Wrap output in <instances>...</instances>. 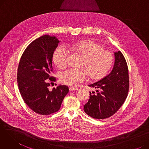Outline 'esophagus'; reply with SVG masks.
I'll return each mask as SVG.
<instances>
[{
	"instance_id": "1",
	"label": "esophagus",
	"mask_w": 149,
	"mask_h": 149,
	"mask_svg": "<svg viewBox=\"0 0 149 149\" xmlns=\"http://www.w3.org/2000/svg\"><path fill=\"white\" fill-rule=\"evenodd\" d=\"M79 90V88H75V87H70L69 88V91H78Z\"/></svg>"
}]
</instances>
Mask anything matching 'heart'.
Here are the masks:
<instances>
[{
	"mask_svg": "<svg viewBox=\"0 0 149 149\" xmlns=\"http://www.w3.org/2000/svg\"><path fill=\"white\" fill-rule=\"evenodd\" d=\"M70 48L84 58L82 68L84 69L78 70L70 68L63 72L60 74V80L65 84L77 86L86 81L89 75L93 79H101L107 74L113 64L112 54L103 49L100 45L93 41L74 43L70 45ZM69 56V51L67 47L60 45L54 52V63L59 68H64L68 64Z\"/></svg>",
	"mask_w": 149,
	"mask_h": 149,
	"instance_id": "obj_1",
	"label": "heart"
}]
</instances>
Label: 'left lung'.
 Here are the masks:
<instances>
[{"label":"left lung","instance_id":"1","mask_svg":"<svg viewBox=\"0 0 149 149\" xmlns=\"http://www.w3.org/2000/svg\"><path fill=\"white\" fill-rule=\"evenodd\" d=\"M115 63L111 73L101 80L89 84L97 89L90 92L88 103L84 105L86 113L95 119H105L113 115L126 100L129 87L127 63L121 51L114 52Z\"/></svg>","mask_w":149,"mask_h":149}]
</instances>
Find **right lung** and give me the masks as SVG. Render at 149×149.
I'll list each match as a JSON object with an SVG mask.
<instances>
[{"instance_id": "obj_1", "label": "right lung", "mask_w": 149, "mask_h": 149, "mask_svg": "<svg viewBox=\"0 0 149 149\" xmlns=\"http://www.w3.org/2000/svg\"><path fill=\"white\" fill-rule=\"evenodd\" d=\"M60 41L56 36L44 35L31 43L21 57L17 69V83L23 100L37 113L57 112L69 88L59 85L49 91L53 68L52 56Z\"/></svg>"}]
</instances>
